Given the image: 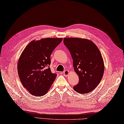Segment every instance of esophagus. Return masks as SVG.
Instances as JSON below:
<instances>
[{
  "label": "esophagus",
  "instance_id": "34e87169",
  "mask_svg": "<svg viewBox=\"0 0 124 124\" xmlns=\"http://www.w3.org/2000/svg\"><path fill=\"white\" fill-rule=\"evenodd\" d=\"M63 74L64 76H65V77H67L68 76V75L69 74V71H68V70H65L63 72Z\"/></svg>",
  "mask_w": 124,
  "mask_h": 124
}]
</instances>
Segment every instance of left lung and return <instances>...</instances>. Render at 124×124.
<instances>
[{
	"label": "left lung",
	"instance_id": "obj_1",
	"mask_svg": "<svg viewBox=\"0 0 124 124\" xmlns=\"http://www.w3.org/2000/svg\"><path fill=\"white\" fill-rule=\"evenodd\" d=\"M63 43L69 50L73 66L79 81L74 89L81 94L91 92L99 85L104 71L103 59L92 41L78 38H65Z\"/></svg>",
	"mask_w": 124,
	"mask_h": 124
}]
</instances>
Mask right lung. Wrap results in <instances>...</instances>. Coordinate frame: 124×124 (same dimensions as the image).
<instances>
[{
	"label": "right lung",
	"mask_w": 124,
	"mask_h": 124,
	"mask_svg": "<svg viewBox=\"0 0 124 124\" xmlns=\"http://www.w3.org/2000/svg\"><path fill=\"white\" fill-rule=\"evenodd\" d=\"M62 38H47L33 40L22 52L18 62V73L24 87L32 95L47 93L57 76L49 65L50 55Z\"/></svg>",
	"instance_id": "right-lung-1"
}]
</instances>
